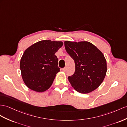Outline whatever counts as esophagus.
<instances>
[{
    "mask_svg": "<svg viewBox=\"0 0 127 127\" xmlns=\"http://www.w3.org/2000/svg\"><path fill=\"white\" fill-rule=\"evenodd\" d=\"M62 70L64 71V72H65V71H66V67H64V68H63V69H62Z\"/></svg>",
    "mask_w": 127,
    "mask_h": 127,
    "instance_id": "esophagus-1",
    "label": "esophagus"
}]
</instances>
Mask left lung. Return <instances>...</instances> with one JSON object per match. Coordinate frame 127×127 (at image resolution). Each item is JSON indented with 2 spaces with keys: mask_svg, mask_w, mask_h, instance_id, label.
Returning <instances> with one entry per match:
<instances>
[{
  "mask_svg": "<svg viewBox=\"0 0 127 127\" xmlns=\"http://www.w3.org/2000/svg\"><path fill=\"white\" fill-rule=\"evenodd\" d=\"M64 45L75 63V72L68 77L74 89L84 94L96 89L102 83L107 72L106 60L102 52L87 41H66Z\"/></svg>",
  "mask_w": 127,
  "mask_h": 127,
  "instance_id": "8db88e82",
  "label": "left lung"
}]
</instances>
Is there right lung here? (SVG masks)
<instances>
[{
    "label": "right lung",
    "instance_id": "1",
    "mask_svg": "<svg viewBox=\"0 0 127 127\" xmlns=\"http://www.w3.org/2000/svg\"><path fill=\"white\" fill-rule=\"evenodd\" d=\"M63 44L61 41L42 40L25 51L20 66L22 79L29 89L37 92L49 89L60 71L55 54Z\"/></svg>",
    "mask_w": 127,
    "mask_h": 127
}]
</instances>
